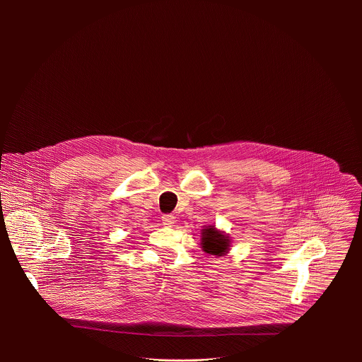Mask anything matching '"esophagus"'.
<instances>
[{
  "mask_svg": "<svg viewBox=\"0 0 362 362\" xmlns=\"http://www.w3.org/2000/svg\"><path fill=\"white\" fill-rule=\"evenodd\" d=\"M161 221H163V226L171 227L175 220H174V216H173V214H163V216H161Z\"/></svg>",
  "mask_w": 362,
  "mask_h": 362,
  "instance_id": "esophagus-1",
  "label": "esophagus"
}]
</instances>
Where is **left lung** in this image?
Here are the masks:
<instances>
[{
	"label": "left lung",
	"mask_w": 362,
	"mask_h": 362,
	"mask_svg": "<svg viewBox=\"0 0 362 362\" xmlns=\"http://www.w3.org/2000/svg\"><path fill=\"white\" fill-rule=\"evenodd\" d=\"M228 238L217 231L213 226H209L202 233V248L210 255L221 257L228 250Z\"/></svg>",
	"instance_id": "1"
}]
</instances>
